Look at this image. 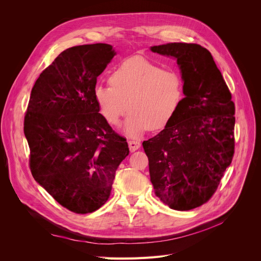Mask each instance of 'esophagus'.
Listing matches in <instances>:
<instances>
[{
	"mask_svg": "<svg viewBox=\"0 0 261 261\" xmlns=\"http://www.w3.org/2000/svg\"><path fill=\"white\" fill-rule=\"evenodd\" d=\"M128 145H129V149L131 152H134V151H136V150L141 148V143L138 141H129Z\"/></svg>",
	"mask_w": 261,
	"mask_h": 261,
	"instance_id": "esophagus-1",
	"label": "esophagus"
}]
</instances>
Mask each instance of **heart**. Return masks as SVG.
I'll return each instance as SVG.
<instances>
[{
    "label": "heart",
    "instance_id": "heart-1",
    "mask_svg": "<svg viewBox=\"0 0 261 261\" xmlns=\"http://www.w3.org/2000/svg\"><path fill=\"white\" fill-rule=\"evenodd\" d=\"M109 84L111 87L95 88V102L101 116L113 126L128 110L121 131L131 139L140 138L149 128L165 127L183 99L181 77L140 56L115 68Z\"/></svg>",
    "mask_w": 261,
    "mask_h": 261
}]
</instances>
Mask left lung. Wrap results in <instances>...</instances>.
<instances>
[{
	"label": "left lung",
	"instance_id": "left-lung-1",
	"mask_svg": "<svg viewBox=\"0 0 261 261\" xmlns=\"http://www.w3.org/2000/svg\"><path fill=\"white\" fill-rule=\"evenodd\" d=\"M150 50L176 61L185 96L165 128L143 143L150 181L164 204L189 211L211 199L230 165L235 105L206 48L166 43Z\"/></svg>",
	"mask_w": 261,
	"mask_h": 261
}]
</instances>
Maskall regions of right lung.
Here are the masks:
<instances>
[{"label": "right lung", "mask_w": 261, "mask_h": 261, "mask_svg": "<svg viewBox=\"0 0 261 261\" xmlns=\"http://www.w3.org/2000/svg\"><path fill=\"white\" fill-rule=\"evenodd\" d=\"M115 55L106 43L63 50L35 82L24 119L34 179L76 214L102 206L129 154L94 99L97 77Z\"/></svg>", "instance_id": "add662e5"}]
</instances>
